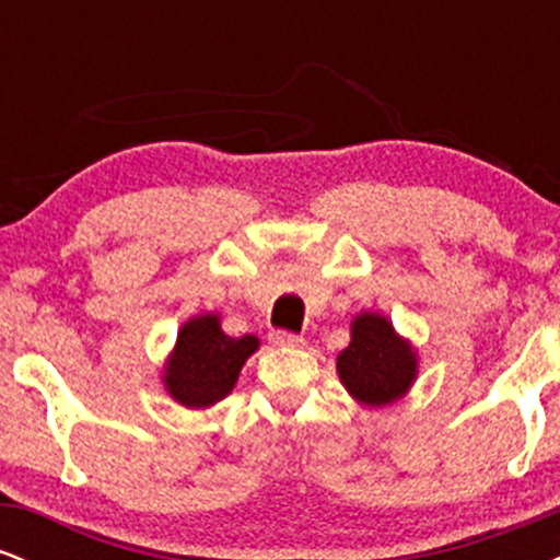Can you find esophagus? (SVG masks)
I'll use <instances>...</instances> for the list:
<instances>
[{"mask_svg": "<svg viewBox=\"0 0 560 560\" xmlns=\"http://www.w3.org/2000/svg\"><path fill=\"white\" fill-rule=\"evenodd\" d=\"M271 342L276 347H302L305 345V339L298 337V334H289V331H273Z\"/></svg>", "mask_w": 560, "mask_h": 560, "instance_id": "obj_1", "label": "esophagus"}]
</instances>
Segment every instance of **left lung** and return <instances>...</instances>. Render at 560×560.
Returning a JSON list of instances; mask_svg holds the SVG:
<instances>
[{"label":"left lung","instance_id":"left-lung-1","mask_svg":"<svg viewBox=\"0 0 560 560\" xmlns=\"http://www.w3.org/2000/svg\"><path fill=\"white\" fill-rule=\"evenodd\" d=\"M337 374L352 400L387 408L400 402L419 378V350L387 316L361 311L350 320V345L337 355Z\"/></svg>","mask_w":560,"mask_h":560}]
</instances>
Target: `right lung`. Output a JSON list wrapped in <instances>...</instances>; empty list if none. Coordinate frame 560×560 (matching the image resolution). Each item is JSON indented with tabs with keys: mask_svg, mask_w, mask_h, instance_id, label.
Instances as JSON below:
<instances>
[{
	"mask_svg": "<svg viewBox=\"0 0 560 560\" xmlns=\"http://www.w3.org/2000/svg\"><path fill=\"white\" fill-rule=\"evenodd\" d=\"M260 339L253 334L229 337L221 313H199L184 320L176 345L165 358L160 382L173 402L191 410L213 408L231 395L242 365L258 352Z\"/></svg>",
	"mask_w": 560,
	"mask_h": 560,
	"instance_id": "obj_1",
	"label": "right lung"
}]
</instances>
